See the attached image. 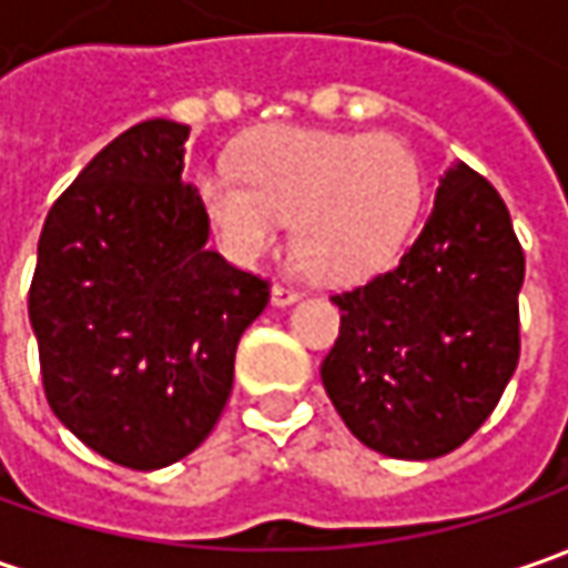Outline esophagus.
I'll return each instance as SVG.
<instances>
[{
	"mask_svg": "<svg viewBox=\"0 0 568 568\" xmlns=\"http://www.w3.org/2000/svg\"><path fill=\"white\" fill-rule=\"evenodd\" d=\"M296 300H300V291L294 287H284V284L272 287V306H294Z\"/></svg>",
	"mask_w": 568,
	"mask_h": 568,
	"instance_id": "1",
	"label": "esophagus"
}]
</instances>
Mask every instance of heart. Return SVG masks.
<instances>
[{
    "label": "heart",
    "mask_w": 568,
    "mask_h": 568,
    "mask_svg": "<svg viewBox=\"0 0 568 568\" xmlns=\"http://www.w3.org/2000/svg\"><path fill=\"white\" fill-rule=\"evenodd\" d=\"M199 199L230 258L258 262L291 217L313 272L361 281L402 252L424 176L402 139L277 125L246 139L236 166H207Z\"/></svg>",
    "instance_id": "obj_1"
}]
</instances>
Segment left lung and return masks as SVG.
<instances>
[{
  "mask_svg": "<svg viewBox=\"0 0 568 568\" xmlns=\"http://www.w3.org/2000/svg\"><path fill=\"white\" fill-rule=\"evenodd\" d=\"M521 281L509 207L455 161L398 265L332 296L341 332L322 385L363 446L426 462L477 433L518 366Z\"/></svg>",
  "mask_w": 568,
  "mask_h": 568,
  "instance_id": "8db88e82",
  "label": "left lung"
}]
</instances>
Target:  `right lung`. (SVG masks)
I'll return each instance as SVG.
<instances>
[{
	"label": "right lung",
	"instance_id": "obj_1",
	"mask_svg": "<svg viewBox=\"0 0 568 568\" xmlns=\"http://www.w3.org/2000/svg\"><path fill=\"white\" fill-rule=\"evenodd\" d=\"M186 142L183 122L148 120L106 144L50 207L28 296L53 414L132 470L205 443L268 306L262 277L205 246Z\"/></svg>",
	"mask_w": 568,
	"mask_h": 568
}]
</instances>
